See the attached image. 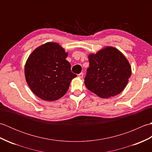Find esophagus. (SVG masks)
Wrapping results in <instances>:
<instances>
[{"label": "esophagus", "instance_id": "esophagus-1", "mask_svg": "<svg viewBox=\"0 0 152 152\" xmlns=\"http://www.w3.org/2000/svg\"><path fill=\"white\" fill-rule=\"evenodd\" d=\"M78 76L80 78H83V72H81V73H80L78 75Z\"/></svg>", "mask_w": 152, "mask_h": 152}]
</instances>
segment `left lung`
I'll return each instance as SVG.
<instances>
[{"mask_svg":"<svg viewBox=\"0 0 152 152\" xmlns=\"http://www.w3.org/2000/svg\"><path fill=\"white\" fill-rule=\"evenodd\" d=\"M85 85L101 98L107 99L119 94L127 86L131 67L120 51L106 47L96 53L89 55Z\"/></svg>","mask_w":152,"mask_h":152,"instance_id":"8db88e82","label":"left lung"}]
</instances>
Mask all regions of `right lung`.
Instances as JSON below:
<instances>
[{"label":"right lung","mask_w":152,"mask_h":152,"mask_svg":"<svg viewBox=\"0 0 152 152\" xmlns=\"http://www.w3.org/2000/svg\"><path fill=\"white\" fill-rule=\"evenodd\" d=\"M68 53L59 44L47 42L36 48L26 61L25 76L34 95L44 101L62 97L76 75L66 60Z\"/></svg>","instance_id":"add662e5"}]
</instances>
